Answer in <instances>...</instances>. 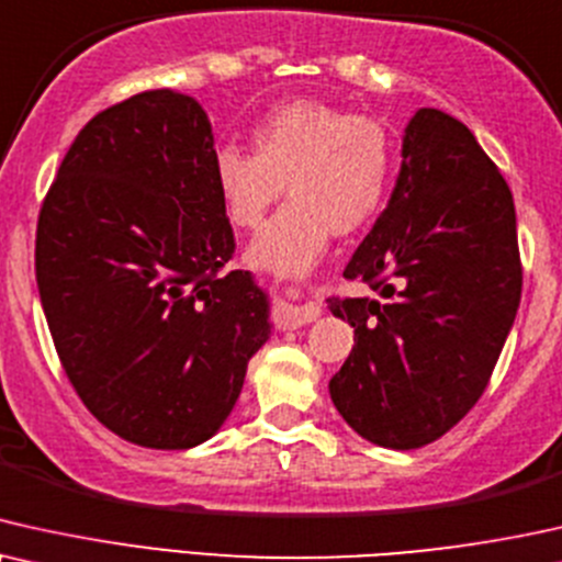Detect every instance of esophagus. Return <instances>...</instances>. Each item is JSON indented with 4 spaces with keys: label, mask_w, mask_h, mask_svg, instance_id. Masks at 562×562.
<instances>
[{
    "label": "esophagus",
    "mask_w": 562,
    "mask_h": 562,
    "mask_svg": "<svg viewBox=\"0 0 562 562\" xmlns=\"http://www.w3.org/2000/svg\"><path fill=\"white\" fill-rule=\"evenodd\" d=\"M321 316V305L318 303H303V305H290L288 308V326H305L311 321H316Z\"/></svg>",
    "instance_id": "34e87169"
}]
</instances>
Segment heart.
I'll return each mask as SVG.
<instances>
[{
	"label": "heart",
	"mask_w": 562,
	"mask_h": 562,
	"mask_svg": "<svg viewBox=\"0 0 562 562\" xmlns=\"http://www.w3.org/2000/svg\"><path fill=\"white\" fill-rule=\"evenodd\" d=\"M251 140L257 154L221 146L213 175L238 228H257L288 182L290 200L251 244L254 265L303 272L334 234H355L383 205L391 138L378 117L321 100H290L254 125Z\"/></svg>",
	"instance_id": "obj_1"
}]
</instances>
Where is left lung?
Here are the masks:
<instances>
[{
    "mask_svg": "<svg viewBox=\"0 0 562 562\" xmlns=\"http://www.w3.org/2000/svg\"><path fill=\"white\" fill-rule=\"evenodd\" d=\"M344 277L380 297H328L355 326L336 411L372 445L434 442L483 395L521 301L512 190L468 125L411 117L391 203Z\"/></svg>",
    "mask_w": 562,
    "mask_h": 562,
    "instance_id": "obj_1",
    "label": "left lung"
}]
</instances>
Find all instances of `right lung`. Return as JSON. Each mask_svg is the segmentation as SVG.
Here are the masks:
<instances>
[{"label": "right lung", "mask_w": 562, "mask_h": 562, "mask_svg": "<svg viewBox=\"0 0 562 562\" xmlns=\"http://www.w3.org/2000/svg\"><path fill=\"white\" fill-rule=\"evenodd\" d=\"M192 97L151 89L97 112L37 215L35 280L61 368L97 422L148 450L211 439L269 339Z\"/></svg>", "instance_id": "add662e5"}]
</instances>
